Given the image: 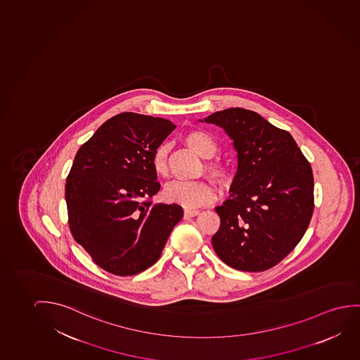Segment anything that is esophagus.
Returning a JSON list of instances; mask_svg holds the SVG:
<instances>
[{
	"label": "esophagus",
	"instance_id": "34e87169",
	"mask_svg": "<svg viewBox=\"0 0 360 360\" xmlns=\"http://www.w3.org/2000/svg\"><path fill=\"white\" fill-rule=\"evenodd\" d=\"M199 214V210H192V209H186L184 210V219H189V218H194Z\"/></svg>",
	"mask_w": 360,
	"mask_h": 360
}]
</instances>
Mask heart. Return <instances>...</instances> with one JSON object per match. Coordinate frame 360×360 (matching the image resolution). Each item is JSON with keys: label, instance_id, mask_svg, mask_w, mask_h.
Returning <instances> with one entry per match:
<instances>
[{"label": "heart", "instance_id": "b5f03b06", "mask_svg": "<svg viewBox=\"0 0 360 360\" xmlns=\"http://www.w3.org/2000/svg\"><path fill=\"white\" fill-rule=\"evenodd\" d=\"M183 142L204 158L213 156L214 152L217 151V142L203 130L188 131L183 136ZM167 158L168 146L161 143L155 148L151 158L152 169L158 177H166L168 173ZM205 168L209 176L218 182H224L228 178V169L221 162H208ZM213 197V188L207 182H172L167 184L162 192V198L166 202L182 205L184 208H198L208 204Z\"/></svg>", "mask_w": 360, "mask_h": 360}]
</instances>
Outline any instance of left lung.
<instances>
[{"mask_svg": "<svg viewBox=\"0 0 360 360\" xmlns=\"http://www.w3.org/2000/svg\"><path fill=\"white\" fill-rule=\"evenodd\" d=\"M234 141L238 171L230 198L215 210L213 235L220 260L240 271H265L291 252L307 230L313 208L312 168L287 131L241 108L204 119Z\"/></svg>", "mask_w": 360, "mask_h": 360, "instance_id": "left-lung-1", "label": "left lung"}]
</instances>
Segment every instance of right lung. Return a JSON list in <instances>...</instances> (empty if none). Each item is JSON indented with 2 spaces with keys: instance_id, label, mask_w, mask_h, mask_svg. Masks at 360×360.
Returning <instances> with one entry per match:
<instances>
[{
  "instance_id": "1",
  "label": "right lung",
  "mask_w": 360,
  "mask_h": 360,
  "mask_svg": "<svg viewBox=\"0 0 360 360\" xmlns=\"http://www.w3.org/2000/svg\"><path fill=\"white\" fill-rule=\"evenodd\" d=\"M176 125L122 112L79 148L65 183L69 228L96 265L116 276L145 271L183 218L178 204H153L160 191L152 153Z\"/></svg>"
}]
</instances>
